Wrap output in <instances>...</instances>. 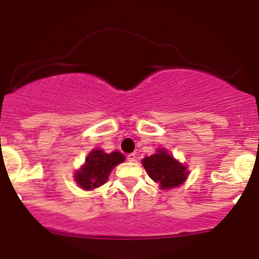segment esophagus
<instances>
[{"mask_svg":"<svg viewBox=\"0 0 259 259\" xmlns=\"http://www.w3.org/2000/svg\"><path fill=\"white\" fill-rule=\"evenodd\" d=\"M126 159L129 160V162H135V159H136V156H135V154H134V153H129V154H127Z\"/></svg>","mask_w":259,"mask_h":259,"instance_id":"obj_1","label":"esophagus"}]
</instances>
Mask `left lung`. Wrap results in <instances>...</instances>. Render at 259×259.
Returning <instances> with one entry per match:
<instances>
[{
  "label": "left lung",
  "mask_w": 259,
  "mask_h": 259,
  "mask_svg": "<svg viewBox=\"0 0 259 259\" xmlns=\"http://www.w3.org/2000/svg\"><path fill=\"white\" fill-rule=\"evenodd\" d=\"M142 164L151 179L159 183L162 189L179 186L186 180V167L180 164L164 150L157 151L156 154L144 158Z\"/></svg>",
  "instance_id": "obj_1"
}]
</instances>
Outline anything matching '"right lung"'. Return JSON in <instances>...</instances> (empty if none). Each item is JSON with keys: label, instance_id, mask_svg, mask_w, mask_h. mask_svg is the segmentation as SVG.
Instances as JSON below:
<instances>
[{"label": "right lung", "instance_id": "right-lung-1", "mask_svg": "<svg viewBox=\"0 0 259 259\" xmlns=\"http://www.w3.org/2000/svg\"><path fill=\"white\" fill-rule=\"evenodd\" d=\"M124 159V154L118 151L105 153L101 150H94L86 158L81 170L76 173V183L85 190L96 189L106 183L112 169Z\"/></svg>", "mask_w": 259, "mask_h": 259}]
</instances>
